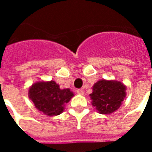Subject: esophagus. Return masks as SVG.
<instances>
[{"mask_svg":"<svg viewBox=\"0 0 152 152\" xmlns=\"http://www.w3.org/2000/svg\"><path fill=\"white\" fill-rule=\"evenodd\" d=\"M76 93H77L78 95H83V89H77V90H76Z\"/></svg>","mask_w":152,"mask_h":152,"instance_id":"obj_1","label":"esophagus"}]
</instances>
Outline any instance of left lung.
<instances>
[{"label":"left lung","instance_id":"left-lung-1","mask_svg":"<svg viewBox=\"0 0 152 152\" xmlns=\"http://www.w3.org/2000/svg\"><path fill=\"white\" fill-rule=\"evenodd\" d=\"M125 91L126 86L120 81L100 80L92 87L91 104L101 114H110L121 106Z\"/></svg>","mask_w":152,"mask_h":152}]
</instances>
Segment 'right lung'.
Wrapping results in <instances>:
<instances>
[{
    "mask_svg": "<svg viewBox=\"0 0 152 152\" xmlns=\"http://www.w3.org/2000/svg\"><path fill=\"white\" fill-rule=\"evenodd\" d=\"M28 96L38 110L52 117L59 115L64 110V106L74 94L69 88L61 89L55 81L42 80L30 87Z\"/></svg>",
    "mask_w": 152,
    "mask_h": 152,
    "instance_id": "add662e5",
    "label": "right lung"
}]
</instances>
